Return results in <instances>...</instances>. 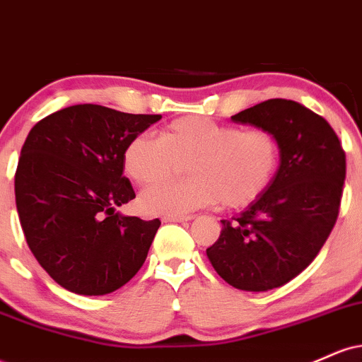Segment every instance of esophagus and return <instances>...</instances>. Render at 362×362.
Listing matches in <instances>:
<instances>
[{"instance_id": "1", "label": "esophagus", "mask_w": 362, "mask_h": 362, "mask_svg": "<svg viewBox=\"0 0 362 362\" xmlns=\"http://www.w3.org/2000/svg\"><path fill=\"white\" fill-rule=\"evenodd\" d=\"M190 219H194V216H190V214H185V216H180V214L163 216L165 223H184V221H190Z\"/></svg>"}]
</instances>
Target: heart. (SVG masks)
<instances>
[{"label":"heart","mask_w":362,"mask_h":362,"mask_svg":"<svg viewBox=\"0 0 362 362\" xmlns=\"http://www.w3.org/2000/svg\"><path fill=\"white\" fill-rule=\"evenodd\" d=\"M185 182L146 189L139 206L148 214H185L221 201L240 209L253 204L276 178L281 143L264 127L223 126L204 117L177 119L158 138L139 134L124 151V172L138 185L165 180L185 163Z\"/></svg>","instance_id":"heart-1"}]
</instances>
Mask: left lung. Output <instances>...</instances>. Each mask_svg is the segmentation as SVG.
Returning a JSON list of instances; mask_svg holds the SVG:
<instances>
[{
  "instance_id": "obj_1",
  "label": "left lung",
  "mask_w": 362,
  "mask_h": 362,
  "mask_svg": "<svg viewBox=\"0 0 362 362\" xmlns=\"http://www.w3.org/2000/svg\"><path fill=\"white\" fill-rule=\"evenodd\" d=\"M233 122L272 131L281 143L276 178L207 248L214 271L242 291H269L305 271L339 216L346 153L325 119L301 103L271 98Z\"/></svg>"
}]
</instances>
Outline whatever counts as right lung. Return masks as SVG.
Returning <instances> with one entry per match:
<instances>
[{
	"instance_id": "right-lung-1",
	"label": "right lung",
	"mask_w": 362,
	"mask_h": 362,
	"mask_svg": "<svg viewBox=\"0 0 362 362\" xmlns=\"http://www.w3.org/2000/svg\"><path fill=\"white\" fill-rule=\"evenodd\" d=\"M160 119L83 103L28 132L15 173L16 211L28 248L64 289L109 294L146 260L161 221L117 207L136 197L124 177L126 146Z\"/></svg>"
}]
</instances>
